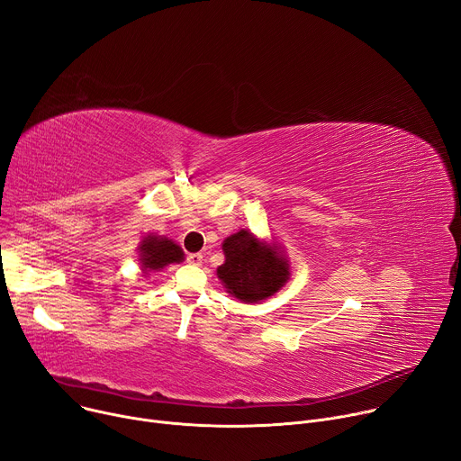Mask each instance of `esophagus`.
<instances>
[{
  "instance_id": "1",
  "label": "esophagus",
  "mask_w": 461,
  "mask_h": 461,
  "mask_svg": "<svg viewBox=\"0 0 461 461\" xmlns=\"http://www.w3.org/2000/svg\"><path fill=\"white\" fill-rule=\"evenodd\" d=\"M202 261H203V256H202V254H189V256H187V263H189V265L198 267V265H202Z\"/></svg>"
}]
</instances>
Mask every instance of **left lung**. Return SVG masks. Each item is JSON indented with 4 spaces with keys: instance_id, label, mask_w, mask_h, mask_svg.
Segmentation results:
<instances>
[{
    "instance_id": "obj_1",
    "label": "left lung",
    "mask_w": 461,
    "mask_h": 461,
    "mask_svg": "<svg viewBox=\"0 0 461 461\" xmlns=\"http://www.w3.org/2000/svg\"><path fill=\"white\" fill-rule=\"evenodd\" d=\"M222 249L226 261L217 268V276L230 294L244 303H258L274 296L290 276L286 259L276 248L244 230L230 235Z\"/></svg>"
}]
</instances>
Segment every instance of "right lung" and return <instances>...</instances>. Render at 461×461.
<instances>
[{
  "instance_id": "1",
  "label": "right lung",
  "mask_w": 461,
  "mask_h": 461,
  "mask_svg": "<svg viewBox=\"0 0 461 461\" xmlns=\"http://www.w3.org/2000/svg\"><path fill=\"white\" fill-rule=\"evenodd\" d=\"M182 248L171 239L149 235L140 244V263L145 272H156L171 263H182Z\"/></svg>"
}]
</instances>
